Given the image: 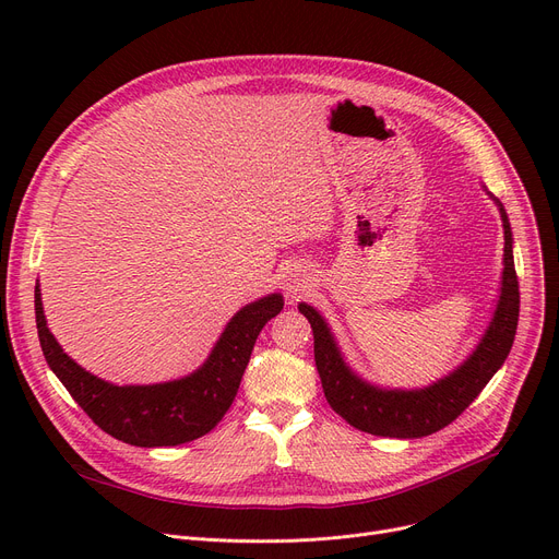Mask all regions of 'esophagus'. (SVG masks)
Masks as SVG:
<instances>
[{
  "label": "esophagus",
  "mask_w": 559,
  "mask_h": 559,
  "mask_svg": "<svg viewBox=\"0 0 559 559\" xmlns=\"http://www.w3.org/2000/svg\"><path fill=\"white\" fill-rule=\"evenodd\" d=\"M306 278L301 276V274H297V272H289L287 276H285V292H287V297L289 299H299L304 292H306Z\"/></svg>",
  "instance_id": "esophagus-1"
}]
</instances>
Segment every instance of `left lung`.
I'll list each match as a JSON object with an SVG mask.
<instances>
[{"label":"left lung","instance_id":"8db88e82","mask_svg":"<svg viewBox=\"0 0 559 559\" xmlns=\"http://www.w3.org/2000/svg\"><path fill=\"white\" fill-rule=\"evenodd\" d=\"M501 211L506 228L503 281L493 319L476 350L455 371L424 390H380L365 383L344 362L331 329L312 306L299 304L314 335V365L329 405L350 426L378 435L415 439L442 430L476 401L491 376L506 362L519 324V278L512 255V230L503 203L491 197Z\"/></svg>","mask_w":559,"mask_h":559}]
</instances>
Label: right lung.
<instances>
[{
  "label": "right lung",
  "mask_w": 559,
  "mask_h": 559,
  "mask_svg": "<svg viewBox=\"0 0 559 559\" xmlns=\"http://www.w3.org/2000/svg\"><path fill=\"white\" fill-rule=\"evenodd\" d=\"M283 297L270 295L235 314L194 373L158 385H112L79 367L47 329L36 283V326L49 369L104 432L131 447H176L211 432L238 394L253 344Z\"/></svg>",
  "instance_id": "right-lung-1"
}]
</instances>
